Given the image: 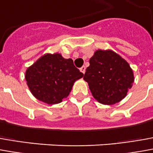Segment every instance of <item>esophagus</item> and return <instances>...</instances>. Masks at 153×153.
<instances>
[{
	"mask_svg": "<svg viewBox=\"0 0 153 153\" xmlns=\"http://www.w3.org/2000/svg\"><path fill=\"white\" fill-rule=\"evenodd\" d=\"M80 71H81L82 72L83 74H84V73H85V71H86V66H82V67L80 68Z\"/></svg>",
	"mask_w": 153,
	"mask_h": 153,
	"instance_id": "34e87169",
	"label": "esophagus"
}]
</instances>
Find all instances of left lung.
<instances>
[{"label": "left lung", "instance_id": "obj_1", "mask_svg": "<svg viewBox=\"0 0 153 153\" xmlns=\"http://www.w3.org/2000/svg\"><path fill=\"white\" fill-rule=\"evenodd\" d=\"M89 62L83 79L93 97L103 105L121 102L134 82L128 62L111 50L96 51Z\"/></svg>", "mask_w": 153, "mask_h": 153}]
</instances>
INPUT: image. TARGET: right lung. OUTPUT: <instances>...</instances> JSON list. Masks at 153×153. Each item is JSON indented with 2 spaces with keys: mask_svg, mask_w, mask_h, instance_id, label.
<instances>
[{
  "mask_svg": "<svg viewBox=\"0 0 153 153\" xmlns=\"http://www.w3.org/2000/svg\"><path fill=\"white\" fill-rule=\"evenodd\" d=\"M82 76L71 59H65L59 53L43 55L26 69L25 75L31 94L50 105L62 102L75 82Z\"/></svg>",
  "mask_w": 153,
  "mask_h": 153,
  "instance_id": "add662e5",
  "label": "right lung"
}]
</instances>
